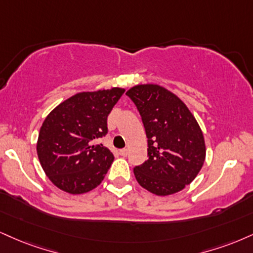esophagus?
I'll return each mask as SVG.
<instances>
[{"label": "esophagus", "mask_w": 253, "mask_h": 253, "mask_svg": "<svg viewBox=\"0 0 253 253\" xmlns=\"http://www.w3.org/2000/svg\"><path fill=\"white\" fill-rule=\"evenodd\" d=\"M119 154H120V156H123V157H126L127 154H128V150H127V148H124V150H120V151H119Z\"/></svg>", "instance_id": "34e87169"}]
</instances>
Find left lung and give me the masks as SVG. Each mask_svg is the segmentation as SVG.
I'll use <instances>...</instances> for the list:
<instances>
[{"label": "left lung", "instance_id": "8db88e82", "mask_svg": "<svg viewBox=\"0 0 253 253\" xmlns=\"http://www.w3.org/2000/svg\"><path fill=\"white\" fill-rule=\"evenodd\" d=\"M126 95L136 106L147 136L148 159L133 169L136 180L157 196L179 192L205 160L199 125L178 96L158 84H139Z\"/></svg>", "mask_w": 253, "mask_h": 253}]
</instances>
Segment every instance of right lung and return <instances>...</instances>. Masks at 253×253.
<instances>
[{
  "instance_id": "obj_1",
  "label": "right lung",
  "mask_w": 253,
  "mask_h": 253,
  "mask_svg": "<svg viewBox=\"0 0 253 253\" xmlns=\"http://www.w3.org/2000/svg\"><path fill=\"white\" fill-rule=\"evenodd\" d=\"M124 93L117 87L75 94L45 118L36 150L44 173L60 190L81 194L101 184L114 156L93 141L108 133L107 117Z\"/></svg>"
}]
</instances>
